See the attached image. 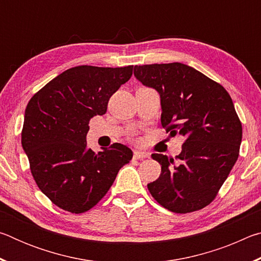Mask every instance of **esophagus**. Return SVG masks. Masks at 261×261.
Instances as JSON below:
<instances>
[{
  "label": "esophagus",
  "mask_w": 261,
  "mask_h": 261,
  "mask_svg": "<svg viewBox=\"0 0 261 261\" xmlns=\"http://www.w3.org/2000/svg\"><path fill=\"white\" fill-rule=\"evenodd\" d=\"M148 153H145V152H140V151H135L134 152V158L136 160H139V159H146L148 158Z\"/></svg>",
  "instance_id": "obj_1"
}]
</instances>
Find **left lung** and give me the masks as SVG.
<instances>
[{
  "mask_svg": "<svg viewBox=\"0 0 261 261\" xmlns=\"http://www.w3.org/2000/svg\"><path fill=\"white\" fill-rule=\"evenodd\" d=\"M135 77L160 95L161 124L169 137L185 138L174 159L153 153L161 174L147 184L159 204L174 213L204 208L214 199L235 165L242 124L228 92L187 64L135 65Z\"/></svg>",
  "mask_w": 261,
  "mask_h": 261,
  "instance_id": "1",
  "label": "left lung"
}]
</instances>
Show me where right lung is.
I'll use <instances>...</instances> for the list:
<instances>
[{
  "mask_svg": "<svg viewBox=\"0 0 261 261\" xmlns=\"http://www.w3.org/2000/svg\"><path fill=\"white\" fill-rule=\"evenodd\" d=\"M134 65H79L43 86L29 101L21 146L43 194L60 208L84 213L108 192L132 151L115 143L94 153L87 148L88 123L107 112L115 92L132 76Z\"/></svg>",
  "mask_w": 261,
  "mask_h": 261,
  "instance_id": "add662e5",
  "label": "right lung"
}]
</instances>
